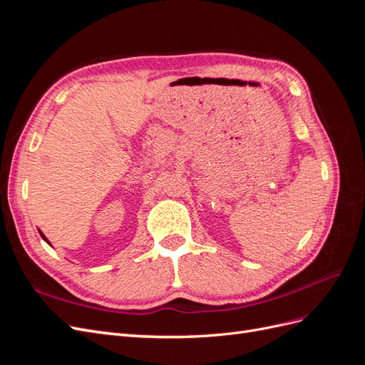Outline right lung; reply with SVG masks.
Listing matches in <instances>:
<instances>
[{
	"mask_svg": "<svg viewBox=\"0 0 365 365\" xmlns=\"http://www.w3.org/2000/svg\"><path fill=\"white\" fill-rule=\"evenodd\" d=\"M39 235H41V237H42V239H43V240H46V242H47V244H48V245H50V242H48V239H47V237H46V235H43V233H42V231H41V230H39Z\"/></svg>",
	"mask_w": 365,
	"mask_h": 365,
	"instance_id": "right-lung-1",
	"label": "right lung"
}]
</instances>
